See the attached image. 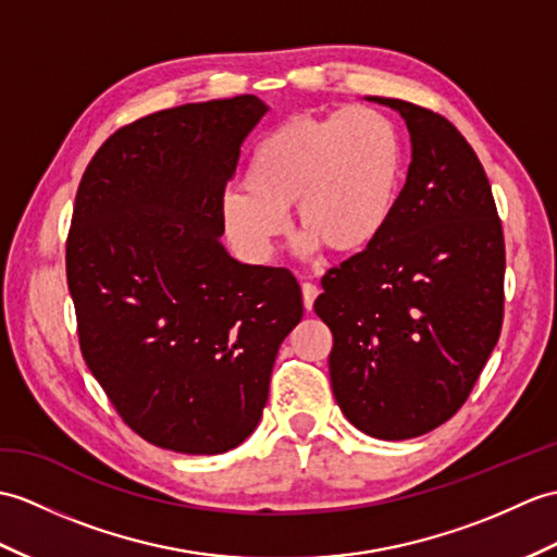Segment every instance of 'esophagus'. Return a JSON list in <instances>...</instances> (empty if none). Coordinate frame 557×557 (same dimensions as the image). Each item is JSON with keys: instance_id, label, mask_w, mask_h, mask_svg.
<instances>
[{"instance_id": "1", "label": "esophagus", "mask_w": 557, "mask_h": 557, "mask_svg": "<svg viewBox=\"0 0 557 557\" xmlns=\"http://www.w3.org/2000/svg\"><path fill=\"white\" fill-rule=\"evenodd\" d=\"M301 294H304V306H306V310H310V308H313L315 299H318V294H320L318 284H313V282H304V284H301Z\"/></svg>"}]
</instances>
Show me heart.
Returning a JSON list of instances; mask_svg holds the SVG:
<instances>
[{
	"instance_id": "b5f03b06",
	"label": "heart",
	"mask_w": 557,
	"mask_h": 557,
	"mask_svg": "<svg viewBox=\"0 0 557 557\" xmlns=\"http://www.w3.org/2000/svg\"><path fill=\"white\" fill-rule=\"evenodd\" d=\"M404 145L394 123L370 107L294 115L251 151L244 185L220 197L227 239L249 258H268L287 235L294 206L301 251L330 244L354 253L380 239L396 211Z\"/></svg>"
}]
</instances>
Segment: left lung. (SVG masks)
I'll return each instance as SVG.
<instances>
[{
    "mask_svg": "<svg viewBox=\"0 0 557 557\" xmlns=\"http://www.w3.org/2000/svg\"><path fill=\"white\" fill-rule=\"evenodd\" d=\"M412 159L380 239L322 277L332 392L346 420L384 442L460 410L503 325L506 244L488 177L458 127L404 99Z\"/></svg>",
    "mask_w": 557,
    "mask_h": 557,
    "instance_id": "1",
    "label": "left lung"
}]
</instances>
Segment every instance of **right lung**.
<instances>
[{"label":"right lung","instance_id":"right-lung-1","mask_svg":"<svg viewBox=\"0 0 557 557\" xmlns=\"http://www.w3.org/2000/svg\"><path fill=\"white\" fill-rule=\"evenodd\" d=\"M265 113L242 95L145 115L103 141L75 194L66 275L85 363L123 422L175 454H225L256 430L304 318L289 270L220 244V197Z\"/></svg>","mask_w":557,"mask_h":557}]
</instances>
